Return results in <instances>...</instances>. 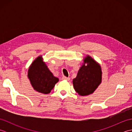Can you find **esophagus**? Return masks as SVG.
I'll use <instances>...</instances> for the list:
<instances>
[{
    "label": "esophagus",
    "instance_id": "1",
    "mask_svg": "<svg viewBox=\"0 0 132 132\" xmlns=\"http://www.w3.org/2000/svg\"><path fill=\"white\" fill-rule=\"evenodd\" d=\"M62 79H63V80H66L69 81V80H70V78L69 77H66L63 76V77H62Z\"/></svg>",
    "mask_w": 132,
    "mask_h": 132
}]
</instances>
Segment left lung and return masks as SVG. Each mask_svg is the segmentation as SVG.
Returning <instances> with one entry per match:
<instances>
[{
  "mask_svg": "<svg viewBox=\"0 0 132 132\" xmlns=\"http://www.w3.org/2000/svg\"><path fill=\"white\" fill-rule=\"evenodd\" d=\"M102 80L100 64L89 55L83 59V62L72 80L75 91L80 96H87L94 93Z\"/></svg>",
  "mask_w": 132,
  "mask_h": 132,
  "instance_id": "8db88e82",
  "label": "left lung"
}]
</instances>
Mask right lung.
Wrapping results in <instances>:
<instances>
[{"label": "right lung", "instance_id": "obj_1", "mask_svg": "<svg viewBox=\"0 0 132 132\" xmlns=\"http://www.w3.org/2000/svg\"><path fill=\"white\" fill-rule=\"evenodd\" d=\"M28 78L33 89L44 94L50 93L59 81L44 62L43 55H39L32 62L28 70Z\"/></svg>", "mask_w": 132, "mask_h": 132}]
</instances>
